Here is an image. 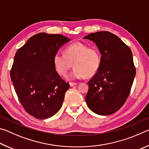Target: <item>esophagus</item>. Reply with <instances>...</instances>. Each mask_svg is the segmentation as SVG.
Here are the masks:
<instances>
[{
  "mask_svg": "<svg viewBox=\"0 0 149 149\" xmlns=\"http://www.w3.org/2000/svg\"><path fill=\"white\" fill-rule=\"evenodd\" d=\"M77 84V83H74V82H70V85L71 87H73V86H75V85H76Z\"/></svg>",
  "mask_w": 149,
  "mask_h": 149,
  "instance_id": "1",
  "label": "esophagus"
}]
</instances>
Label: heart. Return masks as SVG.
I'll return each instance as SVG.
<instances>
[{
    "label": "heart",
    "instance_id": "1",
    "mask_svg": "<svg viewBox=\"0 0 149 149\" xmlns=\"http://www.w3.org/2000/svg\"><path fill=\"white\" fill-rule=\"evenodd\" d=\"M53 62L57 72L65 76L72 66V72L68 75L70 79L91 77L99 70L100 54L95 47H89L80 42H74L65 48L64 54L54 55Z\"/></svg>",
    "mask_w": 149,
    "mask_h": 149
}]
</instances>
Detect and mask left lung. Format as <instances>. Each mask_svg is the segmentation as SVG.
<instances>
[{
    "label": "left lung",
    "instance_id": "obj_1",
    "mask_svg": "<svg viewBox=\"0 0 149 149\" xmlns=\"http://www.w3.org/2000/svg\"><path fill=\"white\" fill-rule=\"evenodd\" d=\"M102 54L99 70L87 82L85 97L88 107L96 114L107 116L124 104L135 76L130 48L116 35L103 31L87 35Z\"/></svg>",
    "mask_w": 149,
    "mask_h": 149
}]
</instances>
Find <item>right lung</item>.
Segmentation results:
<instances>
[{
    "instance_id": "right-lung-1",
    "label": "right lung",
    "mask_w": 149,
    "mask_h": 149,
    "mask_svg": "<svg viewBox=\"0 0 149 149\" xmlns=\"http://www.w3.org/2000/svg\"><path fill=\"white\" fill-rule=\"evenodd\" d=\"M70 39L39 33L17 50L10 77L25 110L39 120L54 116L61 108L70 85L56 72L53 59Z\"/></svg>"
}]
</instances>
